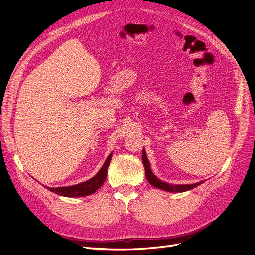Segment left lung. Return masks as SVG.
Segmentation results:
<instances>
[{
    "label": "left lung",
    "instance_id": "1",
    "mask_svg": "<svg viewBox=\"0 0 255 255\" xmlns=\"http://www.w3.org/2000/svg\"><path fill=\"white\" fill-rule=\"evenodd\" d=\"M142 163L144 165L146 180H148V182L156 188H160V189H164L166 191H170V192H183V191L195 188L198 186V185L202 184V182H199V183L190 184V185H174V184H168V183H165L163 181L158 180L157 177L153 174V172L151 170L150 161H149L148 157H146V154H145L144 150L142 151Z\"/></svg>",
    "mask_w": 255,
    "mask_h": 255
}]
</instances>
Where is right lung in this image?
<instances>
[{
  "instance_id": "right-lung-1",
  "label": "right lung",
  "mask_w": 255,
  "mask_h": 255,
  "mask_svg": "<svg viewBox=\"0 0 255 255\" xmlns=\"http://www.w3.org/2000/svg\"><path fill=\"white\" fill-rule=\"evenodd\" d=\"M112 154L111 153L109 157L106 158L105 163L103 167L100 169V171L92 177V179L81 183V184H76L73 185V186H68V187H57V188H52V187H47L50 191L55 192V194L59 196H64V197H84V196H88L96 192L97 189L102 186V184L106 180V175H107V168L110 166L111 163V158H112Z\"/></svg>"
}]
</instances>
